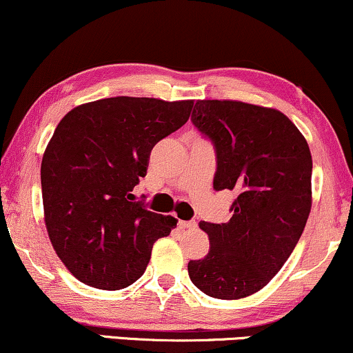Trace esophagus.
Returning a JSON list of instances; mask_svg holds the SVG:
<instances>
[{"instance_id":"esophagus-1","label":"esophagus","mask_w":353,"mask_h":353,"mask_svg":"<svg viewBox=\"0 0 353 353\" xmlns=\"http://www.w3.org/2000/svg\"><path fill=\"white\" fill-rule=\"evenodd\" d=\"M195 226H197V223H195V221H184V220L179 221V228H182V230L195 228Z\"/></svg>"}]
</instances>
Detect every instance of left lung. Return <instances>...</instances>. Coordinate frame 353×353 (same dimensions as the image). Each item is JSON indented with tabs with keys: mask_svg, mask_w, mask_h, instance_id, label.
Returning a JSON list of instances; mask_svg holds the SVG:
<instances>
[{
	"mask_svg": "<svg viewBox=\"0 0 353 353\" xmlns=\"http://www.w3.org/2000/svg\"><path fill=\"white\" fill-rule=\"evenodd\" d=\"M192 123L216 151L215 190H234L228 223L200 221L210 251L190 261L205 295L239 300L264 288L287 262L311 212L305 137L276 109L239 101H197Z\"/></svg>",
	"mask_w": 353,
	"mask_h": 353,
	"instance_id": "1",
	"label": "left lung"
}]
</instances>
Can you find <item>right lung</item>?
<instances>
[{
    "label": "right lung",
    "instance_id": "1",
    "mask_svg": "<svg viewBox=\"0 0 353 353\" xmlns=\"http://www.w3.org/2000/svg\"><path fill=\"white\" fill-rule=\"evenodd\" d=\"M194 101L107 97L81 104L60 120L40 166L43 216L52 246L79 282L120 290L137 282L156 239L176 228L174 216L133 200L150 153L181 128Z\"/></svg>",
    "mask_w": 353,
    "mask_h": 353
}]
</instances>
